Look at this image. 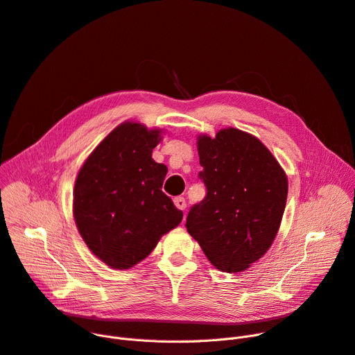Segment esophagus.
<instances>
[{
	"label": "esophagus",
	"mask_w": 355,
	"mask_h": 355,
	"mask_svg": "<svg viewBox=\"0 0 355 355\" xmlns=\"http://www.w3.org/2000/svg\"><path fill=\"white\" fill-rule=\"evenodd\" d=\"M175 206L179 209V210H184L186 209V200L184 198H175Z\"/></svg>",
	"instance_id": "1"
}]
</instances>
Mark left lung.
I'll return each mask as SVG.
<instances>
[{
    "mask_svg": "<svg viewBox=\"0 0 355 355\" xmlns=\"http://www.w3.org/2000/svg\"><path fill=\"white\" fill-rule=\"evenodd\" d=\"M205 199L190 209L186 229L210 263L240 272L270 249L284 213L288 182L256 136L234 128L199 135Z\"/></svg>",
    "mask_w": 355,
    "mask_h": 355,
    "instance_id": "1",
    "label": "left lung"
}]
</instances>
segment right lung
Segmentation results:
<instances>
[{
	"mask_svg": "<svg viewBox=\"0 0 355 355\" xmlns=\"http://www.w3.org/2000/svg\"><path fill=\"white\" fill-rule=\"evenodd\" d=\"M160 133L136 122L121 123L76 176L78 232L89 250L112 268L126 270L142 261L183 219V211L162 192L166 165L152 159Z\"/></svg>",
	"mask_w": 355,
	"mask_h": 355,
	"instance_id": "right-lung-1",
	"label": "right lung"
}]
</instances>
